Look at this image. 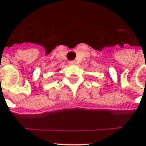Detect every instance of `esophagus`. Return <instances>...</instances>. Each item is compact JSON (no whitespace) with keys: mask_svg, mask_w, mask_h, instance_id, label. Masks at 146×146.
<instances>
[{"mask_svg":"<svg viewBox=\"0 0 146 146\" xmlns=\"http://www.w3.org/2000/svg\"><path fill=\"white\" fill-rule=\"evenodd\" d=\"M69 63H70V65H76V61L73 60V61H70V62H69Z\"/></svg>","mask_w":146,"mask_h":146,"instance_id":"34e87169","label":"esophagus"}]
</instances>
